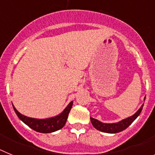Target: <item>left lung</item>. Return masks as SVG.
I'll return each instance as SVG.
<instances>
[{"instance_id": "1", "label": "left lung", "mask_w": 155, "mask_h": 155, "mask_svg": "<svg viewBox=\"0 0 155 155\" xmlns=\"http://www.w3.org/2000/svg\"><path fill=\"white\" fill-rule=\"evenodd\" d=\"M143 100H145V98ZM143 106V104L137 111V113H134L133 116H129L127 118L124 119V120H120V121L117 122V123L105 124V123H102V122L99 121V120H96V119L91 118V124H92L93 127L96 129V130H98L99 131H102V132L108 133V134H116V133H120L121 131L126 130L129 126L132 124L134 120L137 118L139 115L140 114V113H141Z\"/></svg>"}]
</instances>
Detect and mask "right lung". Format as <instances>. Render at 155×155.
Returning a JSON list of instances; mask_svg holds the SVG:
<instances>
[{
  "mask_svg": "<svg viewBox=\"0 0 155 155\" xmlns=\"http://www.w3.org/2000/svg\"><path fill=\"white\" fill-rule=\"evenodd\" d=\"M72 105H73V101H71L68 104V106L64 109L62 113L55 116L46 119H35L28 117V116H24L19 113L14 105L13 108L18 117L25 124L28 126L33 130L39 133H42V134H49V133H53L59 130L60 129L64 127L67 120H68V114L72 108Z\"/></svg>",
  "mask_w": 155,
  "mask_h": 155,
  "instance_id": "obj_1",
  "label": "right lung"
}]
</instances>
